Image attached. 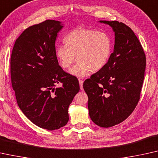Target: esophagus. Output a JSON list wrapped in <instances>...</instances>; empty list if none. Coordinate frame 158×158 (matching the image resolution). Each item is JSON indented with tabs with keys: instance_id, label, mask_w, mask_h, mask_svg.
<instances>
[{
	"instance_id": "obj_1",
	"label": "esophagus",
	"mask_w": 158,
	"mask_h": 158,
	"mask_svg": "<svg viewBox=\"0 0 158 158\" xmlns=\"http://www.w3.org/2000/svg\"><path fill=\"white\" fill-rule=\"evenodd\" d=\"M79 86H80V89L82 90V89H83V83H84V81H82V80L79 79Z\"/></svg>"
}]
</instances>
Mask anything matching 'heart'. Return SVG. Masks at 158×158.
Wrapping results in <instances>:
<instances>
[{
  "mask_svg": "<svg viewBox=\"0 0 158 158\" xmlns=\"http://www.w3.org/2000/svg\"><path fill=\"white\" fill-rule=\"evenodd\" d=\"M64 41L66 46L56 48V57L64 69H70L77 59L78 63L70 71L74 76L84 77L91 72H98L110 59L112 41L104 32L77 28L71 31Z\"/></svg>",
  "mask_w": 158,
  "mask_h": 158,
  "instance_id": "1",
  "label": "heart"
}]
</instances>
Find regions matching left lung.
<instances>
[{"label": "left lung", "mask_w": 158, "mask_h": 158, "mask_svg": "<svg viewBox=\"0 0 158 158\" xmlns=\"http://www.w3.org/2000/svg\"><path fill=\"white\" fill-rule=\"evenodd\" d=\"M112 27L114 52L103 68L85 80L89 114L102 127H110L127 118L140 98L146 56L133 31L122 22L100 21Z\"/></svg>", "instance_id": "1"}]
</instances>
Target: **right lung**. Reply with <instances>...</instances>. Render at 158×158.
Masks as SVG:
<instances>
[{"label": "right lung", "mask_w": 158, "mask_h": 158, "mask_svg": "<svg viewBox=\"0 0 158 158\" xmlns=\"http://www.w3.org/2000/svg\"><path fill=\"white\" fill-rule=\"evenodd\" d=\"M63 26L54 20L31 26L16 39L10 56V78L19 108L31 122L48 130L69 121L68 108L79 91L76 77L64 72L55 41ZM61 88H56L58 83Z\"/></svg>", "instance_id": "1"}]
</instances>
